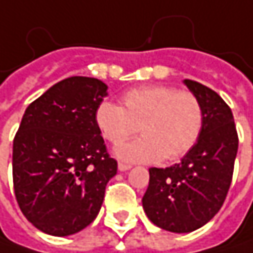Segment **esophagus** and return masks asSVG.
I'll list each match as a JSON object with an SVG mask.
<instances>
[{
  "mask_svg": "<svg viewBox=\"0 0 253 253\" xmlns=\"http://www.w3.org/2000/svg\"><path fill=\"white\" fill-rule=\"evenodd\" d=\"M131 166L130 164H126V163H119V170L120 171H126V170H130Z\"/></svg>",
  "mask_w": 253,
  "mask_h": 253,
  "instance_id": "34e87169",
  "label": "esophagus"
}]
</instances>
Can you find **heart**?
<instances>
[{"label":"heart","instance_id":"b5f03b06","mask_svg":"<svg viewBox=\"0 0 253 253\" xmlns=\"http://www.w3.org/2000/svg\"><path fill=\"white\" fill-rule=\"evenodd\" d=\"M122 105L102 101L95 122L102 136L119 145L140 130L142 137L117 148L122 160L155 163L163 157L174 161L198 142L204 127V108L199 98L186 89L167 84H145L126 90Z\"/></svg>","mask_w":253,"mask_h":253}]
</instances>
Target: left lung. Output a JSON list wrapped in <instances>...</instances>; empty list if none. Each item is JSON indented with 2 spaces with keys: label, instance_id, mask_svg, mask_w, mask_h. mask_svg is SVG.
I'll use <instances>...</instances> for the list:
<instances>
[{
  "label": "left lung",
  "instance_id": "1",
  "mask_svg": "<svg viewBox=\"0 0 253 253\" xmlns=\"http://www.w3.org/2000/svg\"><path fill=\"white\" fill-rule=\"evenodd\" d=\"M204 108V127L181 163L149 169L142 198L148 218L173 233H189L207 224L223 207L231 184L239 146L233 113L224 99L195 80H184Z\"/></svg>",
  "mask_w": 253,
  "mask_h": 253
}]
</instances>
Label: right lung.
<instances>
[{
	"instance_id": "right-lung-1",
	"label": "right lung",
	"mask_w": 253,
	"mask_h": 253,
	"mask_svg": "<svg viewBox=\"0 0 253 253\" xmlns=\"http://www.w3.org/2000/svg\"><path fill=\"white\" fill-rule=\"evenodd\" d=\"M107 95L104 82L73 76L26 108L13 140V184L23 215L43 233L75 234L101 210L117 173L95 122Z\"/></svg>"
}]
</instances>
